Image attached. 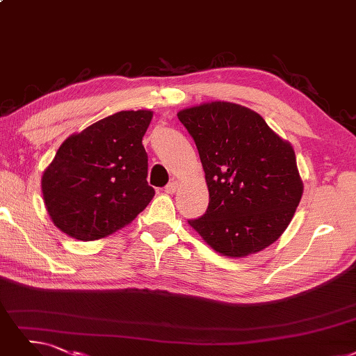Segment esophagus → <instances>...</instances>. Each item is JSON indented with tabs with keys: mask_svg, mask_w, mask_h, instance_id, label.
I'll return each instance as SVG.
<instances>
[{
	"mask_svg": "<svg viewBox=\"0 0 356 356\" xmlns=\"http://www.w3.org/2000/svg\"><path fill=\"white\" fill-rule=\"evenodd\" d=\"M177 188H178V182H177L175 179H172L170 182H168V186L165 187V193H168V194H174V193L177 191Z\"/></svg>",
	"mask_w": 356,
	"mask_h": 356,
	"instance_id": "esophagus-1",
	"label": "esophagus"
}]
</instances>
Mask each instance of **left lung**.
Listing matches in <instances>:
<instances>
[{"label":"left lung","instance_id":"left-lung-1","mask_svg":"<svg viewBox=\"0 0 356 356\" xmlns=\"http://www.w3.org/2000/svg\"><path fill=\"white\" fill-rule=\"evenodd\" d=\"M197 146L209 206L188 223L227 257L273 244L300 204L302 181L292 146L248 108L210 102L178 112Z\"/></svg>","mask_w":356,"mask_h":356}]
</instances>
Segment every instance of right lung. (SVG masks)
<instances>
[{
	"label": "right lung",
	"mask_w": 356,
	"mask_h": 356,
	"mask_svg": "<svg viewBox=\"0 0 356 356\" xmlns=\"http://www.w3.org/2000/svg\"><path fill=\"white\" fill-rule=\"evenodd\" d=\"M150 111H121L70 136L42 177L56 227L80 241L104 238L129 225L154 195L141 140Z\"/></svg>",
	"instance_id": "add662e5"
}]
</instances>
